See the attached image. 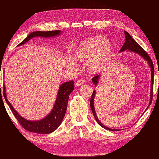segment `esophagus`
Instances as JSON below:
<instances>
[{
  "mask_svg": "<svg viewBox=\"0 0 159 159\" xmlns=\"http://www.w3.org/2000/svg\"><path fill=\"white\" fill-rule=\"evenodd\" d=\"M84 80H83V79H79V80H78L76 82V85H77V86H80V85H81L82 84H83V83H84Z\"/></svg>",
  "mask_w": 159,
  "mask_h": 159,
  "instance_id": "1",
  "label": "esophagus"
}]
</instances>
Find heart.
I'll use <instances>...</instances> for the list:
<instances>
[{"label": "heart", "instance_id": "obj_1", "mask_svg": "<svg viewBox=\"0 0 159 159\" xmlns=\"http://www.w3.org/2000/svg\"><path fill=\"white\" fill-rule=\"evenodd\" d=\"M111 51V44L108 40L101 36H91L80 42L74 52V58L80 62L86 63L90 71L98 72L105 66ZM67 66L75 71L79 69L74 59H69Z\"/></svg>", "mask_w": 159, "mask_h": 159}]
</instances>
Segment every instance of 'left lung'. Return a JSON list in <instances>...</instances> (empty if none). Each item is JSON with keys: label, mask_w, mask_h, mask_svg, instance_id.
Here are the masks:
<instances>
[{"label": "left lung", "mask_w": 159, "mask_h": 159, "mask_svg": "<svg viewBox=\"0 0 159 159\" xmlns=\"http://www.w3.org/2000/svg\"><path fill=\"white\" fill-rule=\"evenodd\" d=\"M125 33V41L124 43V44L122 46V48H120V52H123V51L125 50H129L130 51V52H135V53H138V55H139L140 56H142V57H143L145 60L147 61L148 64H149V65L150 66V68H151V93H150V102H149V105H148L147 108H149V107L150 106L151 103H152V98H153V88H154V64H153L152 62V60H151L150 57L149 56V55L146 52V51H145L143 48H142L140 45H139L138 43H137L132 38V36H130V34H129L127 31H124ZM99 79V75H97V76H94L92 80L94 84L95 85H97L98 83V80ZM95 90H94L93 92L92 95H91V98H90V108L91 110H92L93 111V116H95V120H97V122H98V124L102 126V128L106 129V130H108L110 131H117L118 130L117 129H111L108 127H106L105 125H104L102 123L99 121L98 116H97L96 115V113H95V107H94V99H95Z\"/></svg>", "instance_id": "left-lung-1"}]
</instances>
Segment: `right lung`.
Wrapping results in <instances>:
<instances>
[{"label": "right lung", "mask_w": 159, "mask_h": 159, "mask_svg": "<svg viewBox=\"0 0 159 159\" xmlns=\"http://www.w3.org/2000/svg\"><path fill=\"white\" fill-rule=\"evenodd\" d=\"M60 33L61 31L60 30L32 32L18 45H24L25 43L29 41V40L34 37L50 38L58 36L59 34H60ZM2 90H3V95L5 101H6L7 104L10 107L12 114H14L16 119L18 120L20 124L26 130L38 134H49L55 131L60 125L61 123L62 122L63 118L66 114L69 95L74 90V81L71 80V81L64 83L63 84H61L60 86L57 99H56L52 110L46 117L39 120H29L21 117L15 111V109L13 108L12 104L10 103V102L7 100L6 93H5V85H3Z\"/></svg>", "instance_id": "obj_1"}]
</instances>
